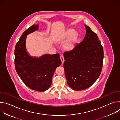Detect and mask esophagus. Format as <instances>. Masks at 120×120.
<instances>
[{"label":"esophagus","mask_w":120,"mask_h":120,"mask_svg":"<svg viewBox=\"0 0 120 120\" xmlns=\"http://www.w3.org/2000/svg\"><path fill=\"white\" fill-rule=\"evenodd\" d=\"M60 59H61V62H62V64H63L64 62V56H60Z\"/></svg>","instance_id":"1"}]
</instances>
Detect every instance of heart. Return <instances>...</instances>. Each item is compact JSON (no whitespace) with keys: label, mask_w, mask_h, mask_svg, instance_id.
<instances>
[{"label":"heart","mask_w":120,"mask_h":120,"mask_svg":"<svg viewBox=\"0 0 120 120\" xmlns=\"http://www.w3.org/2000/svg\"><path fill=\"white\" fill-rule=\"evenodd\" d=\"M79 35L74 28H68L57 38V41L64 43L70 38L64 44V48L66 51H71L75 47L78 40Z\"/></svg>","instance_id":"heart-1"}]
</instances>
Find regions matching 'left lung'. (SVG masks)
<instances>
[{"label":"left lung","instance_id":"obj_1","mask_svg":"<svg viewBox=\"0 0 120 120\" xmlns=\"http://www.w3.org/2000/svg\"><path fill=\"white\" fill-rule=\"evenodd\" d=\"M83 40L64 54L63 66L69 86L75 91L87 89L97 80L102 70L104 50L98 36L87 25Z\"/></svg>","mask_w":120,"mask_h":120}]
</instances>
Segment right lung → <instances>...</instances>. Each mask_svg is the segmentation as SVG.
Segmentation results:
<instances>
[{
	"label": "right lung",
	"mask_w": 120,
	"mask_h": 120,
	"mask_svg": "<svg viewBox=\"0 0 120 120\" xmlns=\"http://www.w3.org/2000/svg\"><path fill=\"white\" fill-rule=\"evenodd\" d=\"M38 27V25H33L23 33L15 46L14 62L17 73L26 86L33 90L44 92L50 87L55 71L62 62L59 54H45L37 58L27 53L26 36Z\"/></svg>",
	"instance_id": "obj_1"
}]
</instances>
